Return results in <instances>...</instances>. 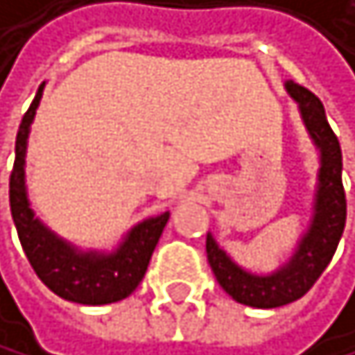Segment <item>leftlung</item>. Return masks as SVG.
Masks as SVG:
<instances>
[{
	"label": "left lung",
	"mask_w": 355,
	"mask_h": 355,
	"mask_svg": "<svg viewBox=\"0 0 355 355\" xmlns=\"http://www.w3.org/2000/svg\"><path fill=\"white\" fill-rule=\"evenodd\" d=\"M284 86L286 93L300 103L302 121L319 149L321 162L312 201V219L306 234L297 243L295 254L267 275L245 271L216 245L212 234L206 239V254L216 282L234 302L252 308H277L304 297L332 260L347 219L340 143L327 123L323 103L315 93L291 80Z\"/></svg>",
	"instance_id": "1"
}]
</instances>
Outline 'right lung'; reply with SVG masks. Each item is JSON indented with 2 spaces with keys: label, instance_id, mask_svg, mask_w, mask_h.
I'll list each match as a JSON object with an SVG mask.
<instances>
[{
  "label": "right lung",
  "instance_id": "add662e5",
  "mask_svg": "<svg viewBox=\"0 0 355 355\" xmlns=\"http://www.w3.org/2000/svg\"><path fill=\"white\" fill-rule=\"evenodd\" d=\"M45 82L38 86V93L17 132L15 143V166L10 173V212L32 269L40 282L58 297L84 306H103L125 300L136 291L145 277L151 254L168 221V212L141 221L134 225L114 252H82L76 245L62 241L40 223L30 208L26 189V149L28 136L43 97Z\"/></svg>",
  "mask_w": 355,
  "mask_h": 355
}]
</instances>
